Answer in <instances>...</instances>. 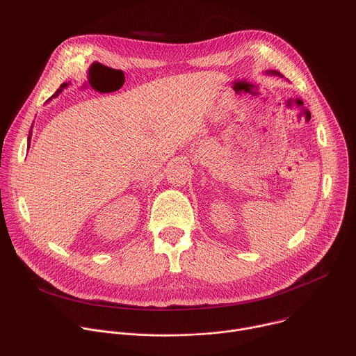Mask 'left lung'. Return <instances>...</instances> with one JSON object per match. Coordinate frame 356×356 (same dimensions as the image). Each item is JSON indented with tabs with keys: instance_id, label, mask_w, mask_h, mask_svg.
<instances>
[{
	"instance_id": "left-lung-1",
	"label": "left lung",
	"mask_w": 356,
	"mask_h": 356,
	"mask_svg": "<svg viewBox=\"0 0 356 356\" xmlns=\"http://www.w3.org/2000/svg\"><path fill=\"white\" fill-rule=\"evenodd\" d=\"M270 74H276V76H282L279 72H270Z\"/></svg>"
}]
</instances>
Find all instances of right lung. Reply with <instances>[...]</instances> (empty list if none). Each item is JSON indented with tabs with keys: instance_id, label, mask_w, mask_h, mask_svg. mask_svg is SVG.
<instances>
[{
	"instance_id": "1",
	"label": "right lung",
	"mask_w": 356,
	"mask_h": 356,
	"mask_svg": "<svg viewBox=\"0 0 356 356\" xmlns=\"http://www.w3.org/2000/svg\"><path fill=\"white\" fill-rule=\"evenodd\" d=\"M66 86H67V84H65V83H63V84H62V86H60V88H58V91H56V92H55V94H54V95H52V97H56V95H59V92H62V90H63V88H65V87H66ZM52 97H50V98H52ZM50 98H49V99H50ZM31 131H32V127H31ZM31 135H32V132H29V136H28V140H31Z\"/></svg>"
}]
</instances>
